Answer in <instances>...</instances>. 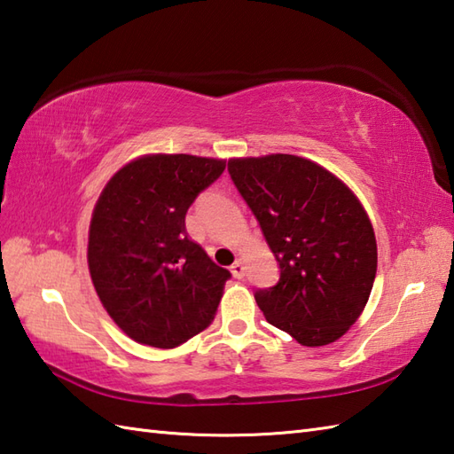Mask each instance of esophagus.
Here are the masks:
<instances>
[{"label":"esophagus","instance_id":"obj_1","mask_svg":"<svg viewBox=\"0 0 454 454\" xmlns=\"http://www.w3.org/2000/svg\"><path fill=\"white\" fill-rule=\"evenodd\" d=\"M230 271H232V275L236 278H244V275H246V263L242 262V259H236V263L230 267Z\"/></svg>","mask_w":454,"mask_h":454}]
</instances>
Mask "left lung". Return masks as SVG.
<instances>
[{
  "instance_id": "obj_1",
  "label": "left lung",
  "mask_w": 454,
  "mask_h": 454,
  "mask_svg": "<svg viewBox=\"0 0 454 454\" xmlns=\"http://www.w3.org/2000/svg\"><path fill=\"white\" fill-rule=\"evenodd\" d=\"M275 254L278 283L255 291L269 324L306 347L333 343L369 301L374 230L353 191L317 163L271 153L228 161Z\"/></svg>"
}]
</instances>
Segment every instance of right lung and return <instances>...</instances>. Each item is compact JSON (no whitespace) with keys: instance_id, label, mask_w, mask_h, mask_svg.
Wrapping results in <instances>:
<instances>
[{"instance_id":"1","label":"right lung","mask_w":454,"mask_h":454,"mask_svg":"<svg viewBox=\"0 0 454 454\" xmlns=\"http://www.w3.org/2000/svg\"><path fill=\"white\" fill-rule=\"evenodd\" d=\"M224 168V160L152 153L105 185L90 224V275L130 340L173 349L215 320L232 275L189 239L185 215Z\"/></svg>"}]
</instances>
